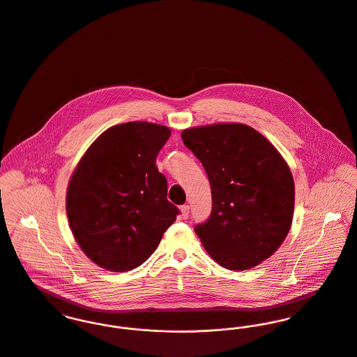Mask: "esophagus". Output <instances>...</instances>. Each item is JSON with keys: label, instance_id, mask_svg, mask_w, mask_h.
<instances>
[{"label": "esophagus", "instance_id": "esophagus-1", "mask_svg": "<svg viewBox=\"0 0 357 357\" xmlns=\"http://www.w3.org/2000/svg\"><path fill=\"white\" fill-rule=\"evenodd\" d=\"M189 212H190L189 205H182V206H181V215H182L183 219H188V218H189Z\"/></svg>", "mask_w": 357, "mask_h": 357}]
</instances>
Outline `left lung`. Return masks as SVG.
Wrapping results in <instances>:
<instances>
[{
    "label": "left lung",
    "instance_id": "1",
    "mask_svg": "<svg viewBox=\"0 0 357 357\" xmlns=\"http://www.w3.org/2000/svg\"><path fill=\"white\" fill-rule=\"evenodd\" d=\"M182 139L211 183L212 213L194 228L205 250L229 271L259 265L291 229L295 183L287 162L243 123L190 128Z\"/></svg>",
    "mask_w": 357,
    "mask_h": 357
}]
</instances>
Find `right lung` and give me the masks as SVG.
<instances>
[{"label": "right lung", "instance_id": "add662e5", "mask_svg": "<svg viewBox=\"0 0 357 357\" xmlns=\"http://www.w3.org/2000/svg\"><path fill=\"white\" fill-rule=\"evenodd\" d=\"M171 136L158 123L126 122L96 138L66 190V215L84 254L100 268L128 272L158 248L179 209L167 199L156 156Z\"/></svg>", "mask_w": 357, "mask_h": 357}]
</instances>
